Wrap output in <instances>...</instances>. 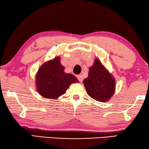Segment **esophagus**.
<instances>
[{
	"instance_id": "1",
	"label": "esophagus",
	"mask_w": 149,
	"mask_h": 149,
	"mask_svg": "<svg viewBox=\"0 0 149 149\" xmlns=\"http://www.w3.org/2000/svg\"><path fill=\"white\" fill-rule=\"evenodd\" d=\"M77 79L79 80L80 82H82V80H83V76H82V75H79V76L77 77Z\"/></svg>"
}]
</instances>
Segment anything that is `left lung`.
Returning a JSON list of instances; mask_svg holds the SVG:
<instances>
[{"instance_id": "left-lung-1", "label": "left lung", "mask_w": 149, "mask_h": 149, "mask_svg": "<svg viewBox=\"0 0 149 149\" xmlns=\"http://www.w3.org/2000/svg\"><path fill=\"white\" fill-rule=\"evenodd\" d=\"M88 94L95 100L106 102L116 91V80L99 58L89 68L88 76L83 80Z\"/></svg>"}]
</instances>
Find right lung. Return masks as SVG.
Wrapping results in <instances>:
<instances>
[{
  "label": "right lung",
  "instance_id": "1",
  "mask_svg": "<svg viewBox=\"0 0 149 149\" xmlns=\"http://www.w3.org/2000/svg\"><path fill=\"white\" fill-rule=\"evenodd\" d=\"M61 64V58L57 56L45 62L36 74V88L41 96L56 100L65 93L72 83L79 81L74 75L65 72Z\"/></svg>",
  "mask_w": 149,
  "mask_h": 149
}]
</instances>
